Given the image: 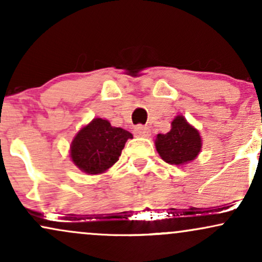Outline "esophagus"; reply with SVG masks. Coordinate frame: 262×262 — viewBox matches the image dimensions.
<instances>
[{
    "mask_svg": "<svg viewBox=\"0 0 262 262\" xmlns=\"http://www.w3.org/2000/svg\"><path fill=\"white\" fill-rule=\"evenodd\" d=\"M135 135L138 137H149L150 136V130L149 127H147V126H142V125H138L135 127Z\"/></svg>",
    "mask_w": 262,
    "mask_h": 262,
    "instance_id": "1",
    "label": "esophagus"
}]
</instances>
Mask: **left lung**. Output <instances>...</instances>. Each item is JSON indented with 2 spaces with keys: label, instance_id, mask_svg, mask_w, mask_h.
<instances>
[{
  "label": "left lung",
  "instance_id": "left-lung-1",
  "mask_svg": "<svg viewBox=\"0 0 262 262\" xmlns=\"http://www.w3.org/2000/svg\"><path fill=\"white\" fill-rule=\"evenodd\" d=\"M156 148L161 159L167 164L185 165L198 157L202 149V137L182 115H177L171 122V130L157 136Z\"/></svg>",
  "mask_w": 262,
  "mask_h": 262
}]
</instances>
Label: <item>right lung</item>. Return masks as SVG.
Listing matches in <instances>:
<instances>
[{
    "label": "right lung",
    "instance_id": "add662e5",
    "mask_svg": "<svg viewBox=\"0 0 262 262\" xmlns=\"http://www.w3.org/2000/svg\"><path fill=\"white\" fill-rule=\"evenodd\" d=\"M134 136L121 127H113L105 119L96 118L76 134L70 146L73 163L89 175L105 172L124 149L126 141Z\"/></svg>",
    "mask_w": 262,
    "mask_h": 262
}]
</instances>
